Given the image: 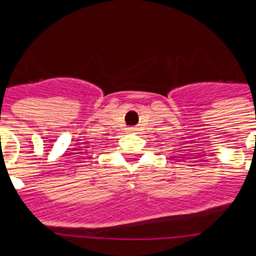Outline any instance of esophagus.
I'll use <instances>...</instances> for the list:
<instances>
[{
  "instance_id": "34e87169",
  "label": "esophagus",
  "mask_w": 256,
  "mask_h": 256,
  "mask_svg": "<svg viewBox=\"0 0 256 256\" xmlns=\"http://www.w3.org/2000/svg\"><path fill=\"white\" fill-rule=\"evenodd\" d=\"M128 130H130V131H135V130H136V128H128Z\"/></svg>"
}]
</instances>
